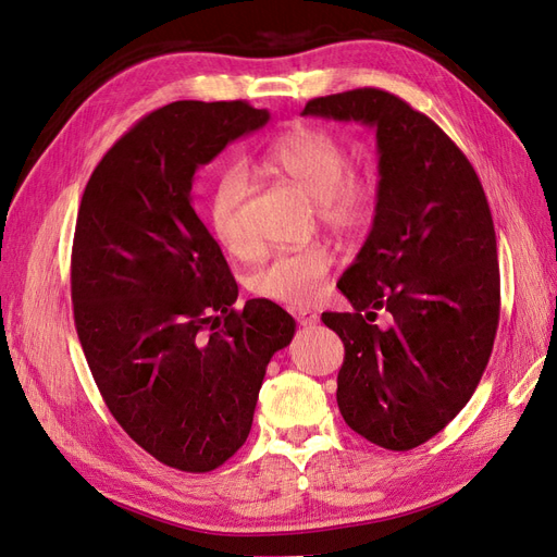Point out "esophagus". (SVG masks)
Returning <instances> with one entry per match:
<instances>
[{
  "mask_svg": "<svg viewBox=\"0 0 557 557\" xmlns=\"http://www.w3.org/2000/svg\"><path fill=\"white\" fill-rule=\"evenodd\" d=\"M289 312L294 314V319L298 321L300 326H314V324H319V314L308 310V308H292Z\"/></svg>",
  "mask_w": 557,
  "mask_h": 557,
  "instance_id": "1",
  "label": "esophagus"
}]
</instances>
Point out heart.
<instances>
[{"instance_id":"1","label":"heart","mask_w":557,"mask_h":557,"mask_svg":"<svg viewBox=\"0 0 557 557\" xmlns=\"http://www.w3.org/2000/svg\"><path fill=\"white\" fill-rule=\"evenodd\" d=\"M265 166L314 199L319 220L337 233H356L374 214L376 181L368 171L349 166L345 143L326 129L294 124L271 140L263 152ZM247 175L226 166L214 177L208 199V224L226 252L247 257L255 238L247 226ZM333 252L324 243L282 249L249 275V289L259 298L284 305L312 302L326 289Z\"/></svg>"}]
</instances>
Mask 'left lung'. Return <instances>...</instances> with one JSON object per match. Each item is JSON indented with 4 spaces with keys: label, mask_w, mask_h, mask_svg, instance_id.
<instances>
[{
    "label": "left lung",
    "mask_w": 557,
    "mask_h": 557,
    "mask_svg": "<svg viewBox=\"0 0 557 557\" xmlns=\"http://www.w3.org/2000/svg\"><path fill=\"white\" fill-rule=\"evenodd\" d=\"M302 115L376 132L374 220L337 282L354 312L321 321L345 345L337 407L368 442L407 451L468 405L499 321V265L486 194L428 115L376 87L308 101ZM386 309L394 324H371Z\"/></svg>",
    "instance_id": "left-lung-1"
}]
</instances>
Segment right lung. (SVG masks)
Masks as SVG:
<instances>
[{
	"label": "right lung",
	"mask_w": 557,
	"mask_h": 557,
	"mask_svg": "<svg viewBox=\"0 0 557 557\" xmlns=\"http://www.w3.org/2000/svg\"><path fill=\"white\" fill-rule=\"evenodd\" d=\"M247 101H173L103 154L83 191L71 300L106 407L169 468L210 472L245 444L265 368L296 321L238 284L191 206L194 173L261 129Z\"/></svg>",
	"instance_id": "1"
}]
</instances>
